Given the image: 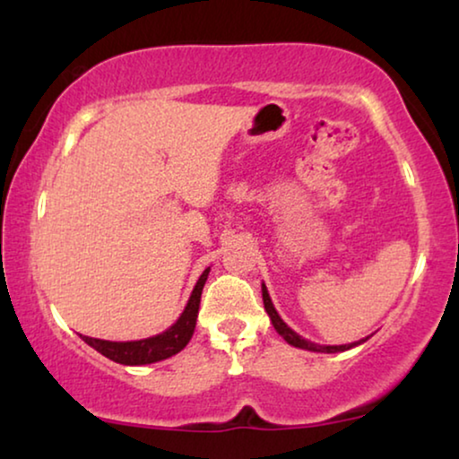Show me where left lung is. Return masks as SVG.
Returning <instances> with one entry per match:
<instances>
[{"label": "left lung", "mask_w": 459, "mask_h": 459, "mask_svg": "<svg viewBox=\"0 0 459 459\" xmlns=\"http://www.w3.org/2000/svg\"><path fill=\"white\" fill-rule=\"evenodd\" d=\"M263 305H265V311H267L269 319H272L275 332H278L280 336H284V341L288 344H292V347L307 349V351H316V353H341V351H347L351 347H357V344H361V342L368 341V338H363V341H357V342H351V344H336V347H324V344H316V342L305 341L303 336H299L297 332L288 328V325L284 324V319L278 316V311H275L272 299H269V292H267L265 284H263Z\"/></svg>", "instance_id": "obj_1"}]
</instances>
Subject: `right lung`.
I'll use <instances>...</instances> for the list:
<instances>
[{"label": "right lung", "mask_w": 459, "mask_h": 459, "mask_svg": "<svg viewBox=\"0 0 459 459\" xmlns=\"http://www.w3.org/2000/svg\"><path fill=\"white\" fill-rule=\"evenodd\" d=\"M211 267H206L203 275H200L196 286H194L192 297L187 300L184 313H181L178 322L171 328L162 332V334L143 338V341H129V342H112V341H100V338L83 336V341L102 353L108 359L123 363V366H146V363L162 361L167 357L179 353L181 349L190 342L196 328L198 307H200V294H203L204 281L209 278Z\"/></svg>", "instance_id": "1"}]
</instances>
